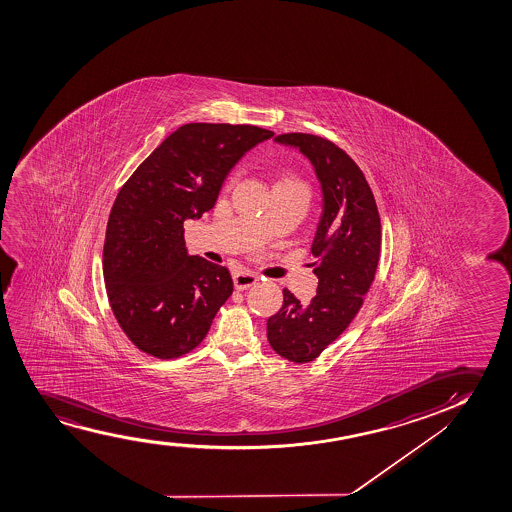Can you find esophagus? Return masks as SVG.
Segmentation results:
<instances>
[{
    "label": "esophagus",
    "mask_w": 512,
    "mask_h": 512,
    "mask_svg": "<svg viewBox=\"0 0 512 512\" xmlns=\"http://www.w3.org/2000/svg\"><path fill=\"white\" fill-rule=\"evenodd\" d=\"M232 280H234V287L238 288V290H246V288L253 287L259 281V276L255 273H250V271H238V273L232 276Z\"/></svg>",
    "instance_id": "esophagus-1"
}]
</instances>
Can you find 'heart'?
Wrapping results in <instances>:
<instances>
[{
    "label": "heart",
    "mask_w": 512,
    "mask_h": 512,
    "mask_svg": "<svg viewBox=\"0 0 512 512\" xmlns=\"http://www.w3.org/2000/svg\"><path fill=\"white\" fill-rule=\"evenodd\" d=\"M232 180H229V185H231ZM273 190H295V192H301L304 196H309L308 185L299 180V178H280L278 182L274 183Z\"/></svg>",
    "instance_id": "obj_1"
}]
</instances>
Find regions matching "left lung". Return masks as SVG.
Masks as SVG:
<instances>
[{
    "label": "left lung",
    "mask_w": 512,
    "mask_h": 512,
    "mask_svg": "<svg viewBox=\"0 0 512 512\" xmlns=\"http://www.w3.org/2000/svg\"><path fill=\"white\" fill-rule=\"evenodd\" d=\"M274 140L299 148L322 183L323 213L311 245L316 295L304 304L283 288V306L267 320L271 348L294 364H308L362 308L378 269L381 220L362 169L343 148L315 134H280Z\"/></svg>",
    "instance_id": "8db88e82"
}]
</instances>
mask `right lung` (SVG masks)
Returning <instances> with one entry per match:
<instances>
[{"mask_svg":"<svg viewBox=\"0 0 512 512\" xmlns=\"http://www.w3.org/2000/svg\"><path fill=\"white\" fill-rule=\"evenodd\" d=\"M273 134L248 124H185L122 185L106 225L103 276L113 316L138 350L182 357L208 334L231 297V273L187 253L183 222L210 211L234 164Z\"/></svg>","mask_w":512,"mask_h":512,"instance_id":"right-lung-1","label":"right lung"}]
</instances>
